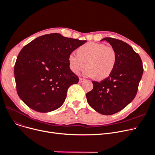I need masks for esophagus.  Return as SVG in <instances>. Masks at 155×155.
Returning <instances> with one entry per match:
<instances>
[{
	"label": "esophagus",
	"mask_w": 155,
	"mask_h": 155,
	"mask_svg": "<svg viewBox=\"0 0 155 155\" xmlns=\"http://www.w3.org/2000/svg\"><path fill=\"white\" fill-rule=\"evenodd\" d=\"M84 79H83V78H79V82L80 83H83V82H84Z\"/></svg>",
	"instance_id": "1"
}]
</instances>
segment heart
Instances as JSON below:
<instances>
[{"label": "heart", "mask_w": 155, "mask_h": 155, "mask_svg": "<svg viewBox=\"0 0 155 155\" xmlns=\"http://www.w3.org/2000/svg\"><path fill=\"white\" fill-rule=\"evenodd\" d=\"M71 71L78 73L86 65L84 75L104 79L113 72L116 63L114 49L103 44L88 42L80 46L77 54L72 52L68 58Z\"/></svg>", "instance_id": "obj_1"}]
</instances>
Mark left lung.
Returning a JSON list of instances; mask_svg holds the SVG:
<instances>
[{
  "label": "left lung",
  "mask_w": 155,
  "mask_h": 155,
  "mask_svg": "<svg viewBox=\"0 0 155 155\" xmlns=\"http://www.w3.org/2000/svg\"><path fill=\"white\" fill-rule=\"evenodd\" d=\"M116 53V66L108 78L93 81V89L86 94L90 106L100 114L111 115L120 111L136 96L143 68L139 54L121 40L105 38Z\"/></svg>",
  "instance_id": "left-lung-1"
}]
</instances>
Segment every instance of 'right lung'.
<instances>
[{"label":"right lung","instance_id":"right-lung-1","mask_svg":"<svg viewBox=\"0 0 155 155\" xmlns=\"http://www.w3.org/2000/svg\"><path fill=\"white\" fill-rule=\"evenodd\" d=\"M86 41L45 34L25 45L14 66L17 92L32 110L48 113L60 107L78 77L69 65V54Z\"/></svg>","mask_w":155,"mask_h":155}]
</instances>
